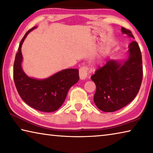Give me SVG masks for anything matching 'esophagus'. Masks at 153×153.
I'll return each mask as SVG.
<instances>
[{
	"instance_id": "34e87169",
	"label": "esophagus",
	"mask_w": 153,
	"mask_h": 153,
	"mask_svg": "<svg viewBox=\"0 0 153 153\" xmlns=\"http://www.w3.org/2000/svg\"><path fill=\"white\" fill-rule=\"evenodd\" d=\"M79 77L82 80L86 79L87 76H88V67L86 66L82 67L79 69Z\"/></svg>"
}]
</instances>
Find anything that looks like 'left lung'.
<instances>
[{
	"mask_svg": "<svg viewBox=\"0 0 153 153\" xmlns=\"http://www.w3.org/2000/svg\"><path fill=\"white\" fill-rule=\"evenodd\" d=\"M121 31L135 39L127 29L122 27ZM128 48L127 59L108 60L91 77L97 87L94 102L101 111L120 110L132 101L139 92L143 76L141 51L135 41Z\"/></svg>",
	"mask_w": 153,
	"mask_h": 153,
	"instance_id": "left-lung-1",
	"label": "left lung"
}]
</instances>
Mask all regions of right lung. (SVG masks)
<instances>
[{"label":"right lung","instance_id":"1","mask_svg":"<svg viewBox=\"0 0 153 153\" xmlns=\"http://www.w3.org/2000/svg\"><path fill=\"white\" fill-rule=\"evenodd\" d=\"M36 28L29 30L20 43L13 65V79L17 91L24 102L39 111L52 112L62 105L69 88L78 82L79 70L65 69L45 79L28 76L22 67L23 58L21 48L28 33Z\"/></svg>","mask_w":153,"mask_h":153}]
</instances>
